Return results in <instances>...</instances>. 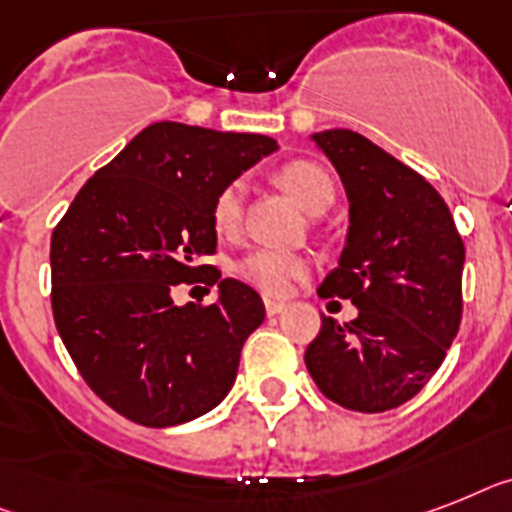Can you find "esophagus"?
I'll return each mask as SVG.
<instances>
[{"mask_svg":"<svg viewBox=\"0 0 512 512\" xmlns=\"http://www.w3.org/2000/svg\"><path fill=\"white\" fill-rule=\"evenodd\" d=\"M264 308H266V314H269V316H277V314H280V311H285L287 303H282V301H272V298H266V301H264Z\"/></svg>","mask_w":512,"mask_h":512,"instance_id":"1","label":"esophagus"}]
</instances>
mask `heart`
Wrapping results in <instances>:
<instances>
[{"mask_svg": "<svg viewBox=\"0 0 512 512\" xmlns=\"http://www.w3.org/2000/svg\"><path fill=\"white\" fill-rule=\"evenodd\" d=\"M282 188L311 214H322L335 201V183L324 167L308 159L282 164L277 172ZM243 201L246 185L243 180H230L211 201V227L219 238H235L243 227ZM308 261L301 256L272 248H259L238 261L235 272L243 282L266 295H285L295 282L308 274Z\"/></svg>", "mask_w": 512, "mask_h": 512, "instance_id": "1", "label": "heart"}]
</instances>
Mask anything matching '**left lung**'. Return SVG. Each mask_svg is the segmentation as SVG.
<instances>
[{
    "mask_svg": "<svg viewBox=\"0 0 512 512\" xmlns=\"http://www.w3.org/2000/svg\"><path fill=\"white\" fill-rule=\"evenodd\" d=\"M314 141L350 201L348 243L319 295L350 298L358 316H322L306 369L348 411H392L424 390L458 335L466 248L445 198L377 143L353 130Z\"/></svg>",
    "mask_w": 512,
    "mask_h": 512,
    "instance_id": "left-lung-1",
    "label": "left lung"
}]
</instances>
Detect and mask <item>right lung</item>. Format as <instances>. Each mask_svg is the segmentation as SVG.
Segmentation results:
<instances>
[{
  "instance_id": "right-lung-1",
  "label": "right lung",
  "mask_w": 512,
  "mask_h": 512,
  "mask_svg": "<svg viewBox=\"0 0 512 512\" xmlns=\"http://www.w3.org/2000/svg\"><path fill=\"white\" fill-rule=\"evenodd\" d=\"M277 141L154 122L101 167L52 232V314L80 377L120 416L175 426L222 403L264 322L259 293L219 280L211 201ZM180 281L220 285L175 307Z\"/></svg>"
}]
</instances>
